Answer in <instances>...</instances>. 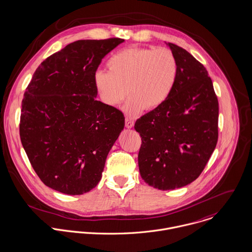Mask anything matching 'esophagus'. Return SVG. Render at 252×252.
Returning a JSON list of instances; mask_svg holds the SVG:
<instances>
[{
    "instance_id": "obj_1",
    "label": "esophagus",
    "mask_w": 252,
    "mask_h": 252,
    "mask_svg": "<svg viewBox=\"0 0 252 252\" xmlns=\"http://www.w3.org/2000/svg\"><path fill=\"white\" fill-rule=\"evenodd\" d=\"M133 126H134L133 121L130 120V119H128V118H126V126L127 128H132Z\"/></svg>"
}]
</instances>
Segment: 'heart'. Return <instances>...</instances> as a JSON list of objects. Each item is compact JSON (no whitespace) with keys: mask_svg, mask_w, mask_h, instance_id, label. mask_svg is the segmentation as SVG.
Masks as SVG:
<instances>
[{"mask_svg":"<svg viewBox=\"0 0 252 252\" xmlns=\"http://www.w3.org/2000/svg\"><path fill=\"white\" fill-rule=\"evenodd\" d=\"M106 71H97L94 84L100 100L108 106H124L127 116L154 110L168 98L177 77V61L166 48H127L113 54ZM127 92H125V90Z\"/></svg>","mask_w":252,"mask_h":252,"instance_id":"b5f03b06","label":"heart"}]
</instances>
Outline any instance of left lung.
Segmentation results:
<instances>
[{
    "instance_id": "obj_1",
    "label": "left lung",
    "mask_w": 252,
    "mask_h": 252,
    "mask_svg": "<svg viewBox=\"0 0 252 252\" xmlns=\"http://www.w3.org/2000/svg\"><path fill=\"white\" fill-rule=\"evenodd\" d=\"M177 77L168 98L139 118L138 165L142 179L158 190H173L196 180L218 139V99L205 67L174 44Z\"/></svg>"
}]
</instances>
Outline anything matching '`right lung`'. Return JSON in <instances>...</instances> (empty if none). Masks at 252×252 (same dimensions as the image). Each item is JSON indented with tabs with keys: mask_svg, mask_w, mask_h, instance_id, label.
Returning a JSON list of instances; mask_svg holds the SVG:
<instances>
[{
	"mask_svg": "<svg viewBox=\"0 0 252 252\" xmlns=\"http://www.w3.org/2000/svg\"><path fill=\"white\" fill-rule=\"evenodd\" d=\"M124 41L71 43L41 63L26 89L21 143L39 178L55 191L82 195L100 181L125 117L95 99L94 76L105 55Z\"/></svg>",
	"mask_w": 252,
	"mask_h": 252,
	"instance_id": "add662e5",
	"label": "right lung"
}]
</instances>
